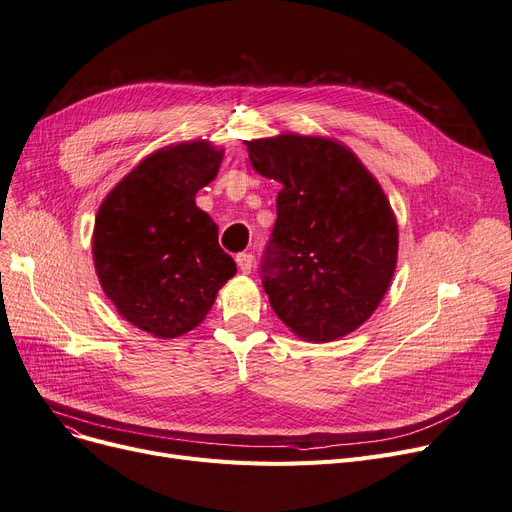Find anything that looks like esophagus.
<instances>
[{"label":"esophagus","instance_id":"34e87169","mask_svg":"<svg viewBox=\"0 0 512 512\" xmlns=\"http://www.w3.org/2000/svg\"><path fill=\"white\" fill-rule=\"evenodd\" d=\"M253 255L251 253H240V255H236V263H238V270L242 272V274H251V270H253Z\"/></svg>","mask_w":512,"mask_h":512}]
</instances>
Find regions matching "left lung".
Segmentation results:
<instances>
[{
    "instance_id": "8db88e82",
    "label": "left lung",
    "mask_w": 512,
    "mask_h": 512,
    "mask_svg": "<svg viewBox=\"0 0 512 512\" xmlns=\"http://www.w3.org/2000/svg\"><path fill=\"white\" fill-rule=\"evenodd\" d=\"M257 173L282 184L261 265L276 316L303 341H337L381 305L397 265V219L351 148L301 133L247 142Z\"/></svg>"
}]
</instances>
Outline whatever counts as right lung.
<instances>
[{
	"label": "right lung",
	"instance_id": "right-lung-1",
	"mask_svg": "<svg viewBox=\"0 0 512 512\" xmlns=\"http://www.w3.org/2000/svg\"><path fill=\"white\" fill-rule=\"evenodd\" d=\"M224 148L209 140L163 146L106 194L94 224V268L104 295L157 339L182 337L205 320L234 259L196 192L215 180Z\"/></svg>",
	"mask_w": 512,
	"mask_h": 512
}]
</instances>
